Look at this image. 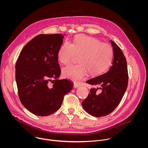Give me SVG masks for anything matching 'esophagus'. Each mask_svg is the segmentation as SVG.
Segmentation results:
<instances>
[{
	"label": "esophagus",
	"mask_w": 148,
	"mask_h": 148,
	"mask_svg": "<svg viewBox=\"0 0 148 148\" xmlns=\"http://www.w3.org/2000/svg\"><path fill=\"white\" fill-rule=\"evenodd\" d=\"M80 86V84H77V83H74V88H77L79 87Z\"/></svg>",
	"instance_id": "esophagus-1"
}]
</instances>
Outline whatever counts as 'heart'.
<instances>
[{"instance_id": "heart-1", "label": "heart", "mask_w": 148, "mask_h": 148, "mask_svg": "<svg viewBox=\"0 0 148 148\" xmlns=\"http://www.w3.org/2000/svg\"><path fill=\"white\" fill-rule=\"evenodd\" d=\"M76 55H79L80 64L65 68L63 75L66 79L79 83L84 79L88 72L95 76L106 71L113 60V51L110 45L96 38L79 35L72 44L64 42L58 52L59 62L65 65L71 63Z\"/></svg>"}]
</instances>
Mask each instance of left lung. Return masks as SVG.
Wrapping results in <instances>:
<instances>
[{"label":"left lung","mask_w":148,"mask_h":148,"mask_svg":"<svg viewBox=\"0 0 148 148\" xmlns=\"http://www.w3.org/2000/svg\"><path fill=\"white\" fill-rule=\"evenodd\" d=\"M113 58L112 65L105 73L86 82L97 86L91 88L90 93L82 102L85 110L89 114L100 117L112 113L120 104L128 84L126 58L120 48L112 40ZM100 89L101 93L97 91Z\"/></svg>","instance_id":"obj_1"}]
</instances>
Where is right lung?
I'll list each match as a JSON object with an SVG mask.
<instances>
[{
    "mask_svg": "<svg viewBox=\"0 0 148 148\" xmlns=\"http://www.w3.org/2000/svg\"><path fill=\"white\" fill-rule=\"evenodd\" d=\"M63 38L59 34L36 36L23 48L16 62L19 97L23 106L35 115L47 116L57 111L64 96L73 88L71 81L58 80L61 71L58 52ZM49 81L52 87L48 85Z\"/></svg>",
    "mask_w": 148,
    "mask_h": 148,
    "instance_id": "right-lung-1",
    "label": "right lung"
}]
</instances>
